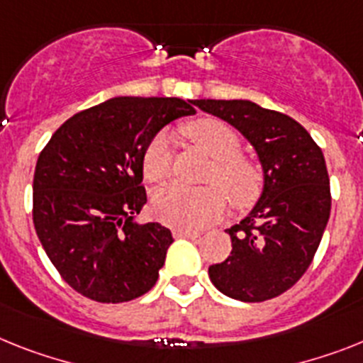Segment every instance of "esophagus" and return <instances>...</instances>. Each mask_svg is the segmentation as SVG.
<instances>
[{"instance_id": "obj_1", "label": "esophagus", "mask_w": 363, "mask_h": 363, "mask_svg": "<svg viewBox=\"0 0 363 363\" xmlns=\"http://www.w3.org/2000/svg\"><path fill=\"white\" fill-rule=\"evenodd\" d=\"M173 236H175V238L196 240V238H199V233H194V230H181V228H177V230H173Z\"/></svg>"}]
</instances>
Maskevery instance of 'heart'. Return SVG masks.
<instances>
[{
  "instance_id": "obj_1",
  "label": "heart",
  "mask_w": 363,
  "mask_h": 363,
  "mask_svg": "<svg viewBox=\"0 0 363 363\" xmlns=\"http://www.w3.org/2000/svg\"><path fill=\"white\" fill-rule=\"evenodd\" d=\"M184 135L212 158L205 181L214 184L194 190L182 186L160 190L153 199V214L158 221L181 230H199L223 214L227 197L236 208H245L258 199L264 175L255 160L240 155V136L233 127L214 118H201L184 127ZM142 172L151 184L167 181L172 151L166 135L149 142L142 157Z\"/></svg>"
}]
</instances>
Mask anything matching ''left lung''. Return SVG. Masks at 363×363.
Masks as SVG:
<instances>
[{
    "label": "left lung",
    "mask_w": 363,
    "mask_h": 363,
    "mask_svg": "<svg viewBox=\"0 0 363 363\" xmlns=\"http://www.w3.org/2000/svg\"><path fill=\"white\" fill-rule=\"evenodd\" d=\"M240 130L264 173L260 197L227 228L233 251L208 267L230 299L260 303L284 294L308 269L330 218V181L319 145L303 125L247 99H191Z\"/></svg>",
    "instance_id": "8db88e82"
}]
</instances>
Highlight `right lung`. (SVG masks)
Masks as SVG:
<instances>
[{"mask_svg": "<svg viewBox=\"0 0 363 363\" xmlns=\"http://www.w3.org/2000/svg\"><path fill=\"white\" fill-rule=\"evenodd\" d=\"M194 112L179 97H114L55 130L36 160L33 223L73 290L125 303L153 288L173 238L136 221L147 203L142 157L164 125Z\"/></svg>", "mask_w": 363, "mask_h": 363, "instance_id": "1", "label": "right lung"}]
</instances>
